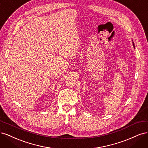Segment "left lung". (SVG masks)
<instances>
[{"instance_id":"1","label":"left lung","mask_w":148,"mask_h":148,"mask_svg":"<svg viewBox=\"0 0 148 148\" xmlns=\"http://www.w3.org/2000/svg\"><path fill=\"white\" fill-rule=\"evenodd\" d=\"M133 47H134V48H135V44H134V42H133Z\"/></svg>"}]
</instances>
